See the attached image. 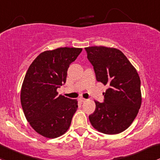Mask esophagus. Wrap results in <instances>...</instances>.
I'll return each instance as SVG.
<instances>
[{
    "label": "esophagus",
    "instance_id": "34e87169",
    "mask_svg": "<svg viewBox=\"0 0 160 160\" xmlns=\"http://www.w3.org/2000/svg\"><path fill=\"white\" fill-rule=\"evenodd\" d=\"M79 100H80V101H81L82 102H85V101H86V100H86V99H84V98H83V97H80V99H79Z\"/></svg>",
    "mask_w": 160,
    "mask_h": 160
}]
</instances>
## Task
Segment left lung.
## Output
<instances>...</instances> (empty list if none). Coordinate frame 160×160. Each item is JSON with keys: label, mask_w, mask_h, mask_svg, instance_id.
<instances>
[{"label": "left lung", "mask_w": 160, "mask_h": 160, "mask_svg": "<svg viewBox=\"0 0 160 160\" xmlns=\"http://www.w3.org/2000/svg\"><path fill=\"white\" fill-rule=\"evenodd\" d=\"M96 78L108 86L103 102L95 101L89 116L92 126L105 134H117L127 129L137 117L142 97L140 79L127 57L116 48H86Z\"/></svg>", "instance_id": "obj_1"}]
</instances>
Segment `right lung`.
Returning <instances> with one entry per match:
<instances>
[{"label":"right lung","instance_id":"1","mask_svg":"<svg viewBox=\"0 0 160 160\" xmlns=\"http://www.w3.org/2000/svg\"><path fill=\"white\" fill-rule=\"evenodd\" d=\"M82 48H60L37 57L28 68L21 93V106L27 120L36 132L56 138L67 132L77 100L59 95L58 88L66 83L67 70Z\"/></svg>","mask_w":160,"mask_h":160}]
</instances>
